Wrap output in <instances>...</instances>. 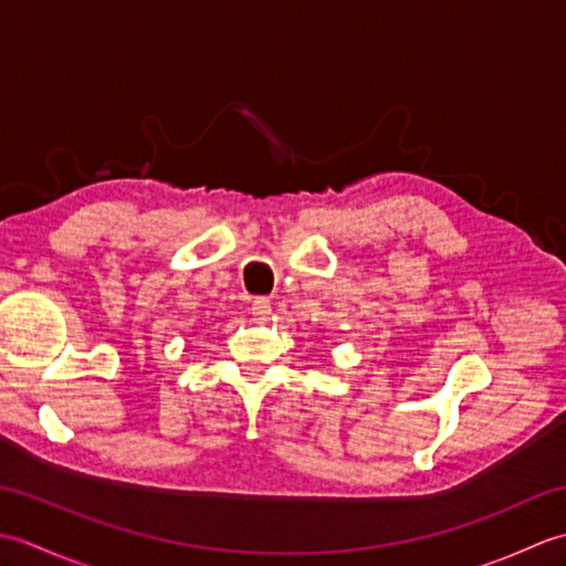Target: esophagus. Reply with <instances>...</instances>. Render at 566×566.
<instances>
[{
	"instance_id": "obj_1",
	"label": "esophagus",
	"mask_w": 566,
	"mask_h": 566,
	"mask_svg": "<svg viewBox=\"0 0 566 566\" xmlns=\"http://www.w3.org/2000/svg\"><path fill=\"white\" fill-rule=\"evenodd\" d=\"M250 311H252V316L260 318V321H264V318H268V316L272 314V304H270V298L258 296L255 302L250 304Z\"/></svg>"
}]
</instances>
